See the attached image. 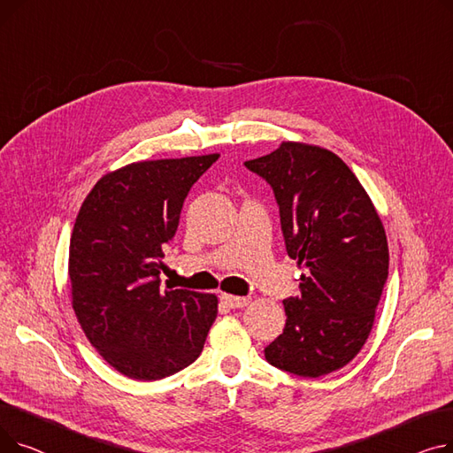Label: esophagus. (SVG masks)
<instances>
[{
  "instance_id": "1",
  "label": "esophagus",
  "mask_w": 453,
  "mask_h": 453,
  "mask_svg": "<svg viewBox=\"0 0 453 453\" xmlns=\"http://www.w3.org/2000/svg\"><path fill=\"white\" fill-rule=\"evenodd\" d=\"M220 299L229 308H244L250 303V297H239V296H231V294H222Z\"/></svg>"
}]
</instances>
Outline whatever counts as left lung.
I'll return each instance as SVG.
<instances>
[{
  "instance_id": "1",
  "label": "left lung",
  "mask_w": 453,
  "mask_h": 453,
  "mask_svg": "<svg viewBox=\"0 0 453 453\" xmlns=\"http://www.w3.org/2000/svg\"><path fill=\"white\" fill-rule=\"evenodd\" d=\"M266 180L279 205L288 257L304 268L301 294L284 299L287 325L268 364L318 378L364 347L389 272L388 239L365 188L330 150L282 142L244 163Z\"/></svg>"
}]
</instances>
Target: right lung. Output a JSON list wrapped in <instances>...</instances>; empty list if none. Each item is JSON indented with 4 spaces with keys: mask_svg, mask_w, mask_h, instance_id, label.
I'll return each mask as SVG.
<instances>
[{
    "mask_svg": "<svg viewBox=\"0 0 453 453\" xmlns=\"http://www.w3.org/2000/svg\"><path fill=\"white\" fill-rule=\"evenodd\" d=\"M219 154L141 161L101 178L69 242L71 297L89 343L119 372L159 380L193 364L217 319L212 294L161 290L163 248Z\"/></svg>",
    "mask_w": 453,
    "mask_h": 453,
    "instance_id": "right-lung-1",
    "label": "right lung"
}]
</instances>
